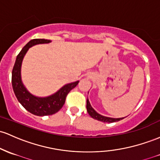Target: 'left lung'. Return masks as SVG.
<instances>
[{"label":"left lung","mask_w":160,"mask_h":160,"mask_svg":"<svg viewBox=\"0 0 160 160\" xmlns=\"http://www.w3.org/2000/svg\"><path fill=\"white\" fill-rule=\"evenodd\" d=\"M87 112H88L89 115H90L92 118L102 122H108V123L116 122H118V121L122 120L123 118H112L106 117V116H103V115H99V114L97 113V112L95 111L93 108L91 106L88 99L87 100Z\"/></svg>","instance_id":"obj_1"}]
</instances>
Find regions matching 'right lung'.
I'll use <instances>...</instances> for the list:
<instances>
[{"instance_id":"obj_1","label":"right lung","mask_w":160,"mask_h":160,"mask_svg":"<svg viewBox=\"0 0 160 160\" xmlns=\"http://www.w3.org/2000/svg\"><path fill=\"white\" fill-rule=\"evenodd\" d=\"M50 40L36 38L29 41L17 55L12 71V87L16 97L24 108L30 113L38 116L51 115L56 113L62 108L65 102L68 94L78 84L79 81L64 85L57 92L48 97H37L32 95L21 80V65L28 49L37 44L49 43Z\"/></svg>"}]
</instances>
